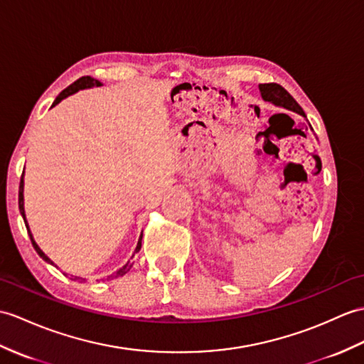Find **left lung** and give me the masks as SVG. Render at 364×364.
Masks as SVG:
<instances>
[{"mask_svg":"<svg viewBox=\"0 0 364 364\" xmlns=\"http://www.w3.org/2000/svg\"><path fill=\"white\" fill-rule=\"evenodd\" d=\"M259 90H260L262 99H264L265 102L274 104L276 107H282L285 109H290V112L298 113L307 119V116H306V113H304V109L299 107V104L291 97L290 92L279 85V83H260ZM310 129H311V125H310Z\"/></svg>","mask_w":364,"mask_h":364,"instance_id":"obj_1","label":"left lung"}]
</instances>
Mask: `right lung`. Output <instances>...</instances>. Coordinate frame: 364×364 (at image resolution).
Here are the masks:
<instances>
[{"mask_svg": "<svg viewBox=\"0 0 364 364\" xmlns=\"http://www.w3.org/2000/svg\"><path fill=\"white\" fill-rule=\"evenodd\" d=\"M102 85V83H100L99 80H96V79H92V77H90V75H85V77H80L79 80H75L74 83H71L70 87L68 88H65L60 95H58L57 97H55V100L53 102V107H55L57 104H60L63 99H66L68 96H71V95H74V92H77L79 90H87V88H92V87H100ZM23 192H24V180H23V175H21V181H20V192H18V208H20V214H21V217H23V220H24V223H26V228H28V232H29V237H31V242H32V247L36 248V251L38 252V256L43 259L45 262H48V264H50V265H54V262L50 260L43 251L40 250V247L37 245V242L33 240V235H32V232H31V230H29V225H28V220H26V214H24V196H23ZM141 240H142V234H141V237H139V240H138V245H136V250H134V252H138L139 250H141ZM134 256V255H133ZM133 256H132V259H133ZM133 267V262L132 260H129L127 262V264L122 267V268H119L117 269L116 273H113V274H109L108 277H107V281L108 279H114V277H119V276H124L125 273H129L130 272V268ZM73 281H79V282H83L85 281V279L83 277H79V276H73L71 277Z\"/></svg>", "mask_w": 364, "mask_h": 364, "instance_id": "1", "label": "right lung"}]
</instances>
